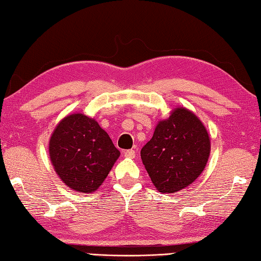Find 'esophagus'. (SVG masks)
I'll list each match as a JSON object with an SVG mask.
<instances>
[{"instance_id":"34e87169","label":"esophagus","mask_w":261,"mask_h":261,"mask_svg":"<svg viewBox=\"0 0 261 261\" xmlns=\"http://www.w3.org/2000/svg\"><path fill=\"white\" fill-rule=\"evenodd\" d=\"M124 155L126 156V158H135V151L134 150H126L124 151Z\"/></svg>"}]
</instances>
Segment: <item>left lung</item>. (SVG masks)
Returning a JSON list of instances; mask_svg holds the SVG:
<instances>
[{"instance_id": "left-lung-1", "label": "left lung", "mask_w": 261, "mask_h": 261, "mask_svg": "<svg viewBox=\"0 0 261 261\" xmlns=\"http://www.w3.org/2000/svg\"><path fill=\"white\" fill-rule=\"evenodd\" d=\"M210 153L207 129L185 108H177L155 127L141 158L152 183L162 193H175L202 173Z\"/></svg>"}]
</instances>
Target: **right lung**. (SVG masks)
Returning a JSON list of instances; mask_svg holds the SVG:
<instances>
[{"label": "right lung", "mask_w": 261, "mask_h": 261, "mask_svg": "<svg viewBox=\"0 0 261 261\" xmlns=\"http://www.w3.org/2000/svg\"><path fill=\"white\" fill-rule=\"evenodd\" d=\"M48 149L63 183L82 193L97 190L120 154L99 124L82 114L69 115L59 122Z\"/></svg>", "instance_id": "1"}]
</instances>
